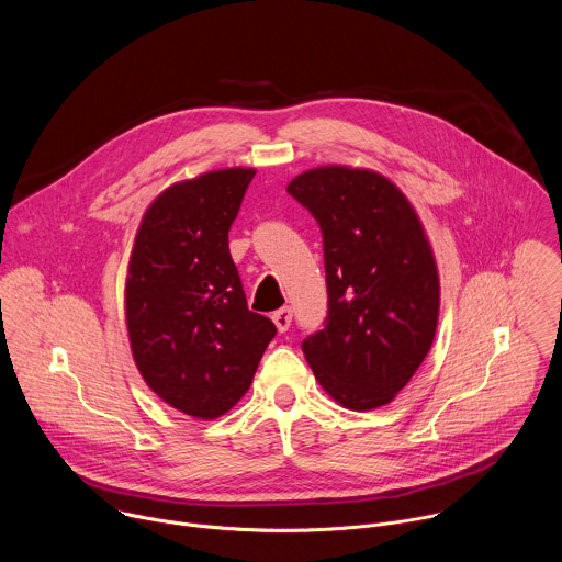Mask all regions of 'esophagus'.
<instances>
[{"mask_svg": "<svg viewBox=\"0 0 562 562\" xmlns=\"http://www.w3.org/2000/svg\"><path fill=\"white\" fill-rule=\"evenodd\" d=\"M291 308L289 306H282V308H278L273 315H271V319L276 323V327H278V331L280 334H284L286 329H289V325H291Z\"/></svg>", "mask_w": 562, "mask_h": 562, "instance_id": "34e87169", "label": "esophagus"}]
</instances>
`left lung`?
<instances>
[{"mask_svg": "<svg viewBox=\"0 0 562 562\" xmlns=\"http://www.w3.org/2000/svg\"><path fill=\"white\" fill-rule=\"evenodd\" d=\"M286 191L323 231L327 327L302 342L338 405H389L427 358L438 327L440 278L425 226L389 178L345 165L295 176Z\"/></svg>", "mask_w": 562, "mask_h": 562, "instance_id": "8db88e82", "label": "left lung"}]
</instances>
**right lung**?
I'll use <instances>...</instances> for the list:
<instances>
[{"mask_svg": "<svg viewBox=\"0 0 562 562\" xmlns=\"http://www.w3.org/2000/svg\"><path fill=\"white\" fill-rule=\"evenodd\" d=\"M256 169H220L171 184L142 215L126 269L131 353L169 407L215 420L237 405L276 336L249 311L228 228Z\"/></svg>", "mask_w": 562, "mask_h": 562, "instance_id": "right-lung-1", "label": "right lung"}]
</instances>
